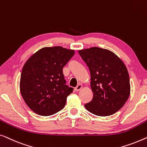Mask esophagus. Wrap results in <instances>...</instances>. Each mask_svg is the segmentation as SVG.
<instances>
[{"mask_svg":"<svg viewBox=\"0 0 147 147\" xmlns=\"http://www.w3.org/2000/svg\"><path fill=\"white\" fill-rule=\"evenodd\" d=\"M82 87V86L81 85V84H78V85H77L75 87V88H74V90H75V91H79V90L81 89Z\"/></svg>","mask_w":147,"mask_h":147,"instance_id":"34e87169","label":"esophagus"}]
</instances>
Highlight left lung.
<instances>
[{"mask_svg":"<svg viewBox=\"0 0 147 147\" xmlns=\"http://www.w3.org/2000/svg\"><path fill=\"white\" fill-rule=\"evenodd\" d=\"M90 73L93 98L84 105L90 113L100 117L115 114L129 98L131 86L127 69L111 51L98 47L78 51Z\"/></svg>","mask_w":147,"mask_h":147,"instance_id":"obj_1","label":"left lung"}]
</instances>
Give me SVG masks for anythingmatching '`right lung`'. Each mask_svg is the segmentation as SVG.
<instances>
[{"mask_svg":"<svg viewBox=\"0 0 147 147\" xmlns=\"http://www.w3.org/2000/svg\"><path fill=\"white\" fill-rule=\"evenodd\" d=\"M74 51L45 47L35 53L22 68L20 90L24 102L36 114L50 116L62 110L73 88L66 84L63 69Z\"/></svg>","mask_w":147,"mask_h":147,"instance_id":"1","label":"right lung"}]
</instances>
